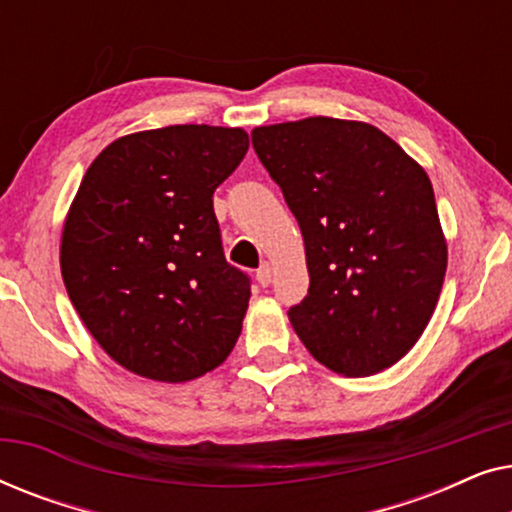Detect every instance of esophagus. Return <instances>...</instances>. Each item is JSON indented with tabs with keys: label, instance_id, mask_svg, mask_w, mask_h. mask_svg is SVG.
Segmentation results:
<instances>
[{
	"label": "esophagus",
	"instance_id": "obj_1",
	"mask_svg": "<svg viewBox=\"0 0 512 512\" xmlns=\"http://www.w3.org/2000/svg\"><path fill=\"white\" fill-rule=\"evenodd\" d=\"M256 279H258V284H261V286H268L272 282V265L263 263L256 272Z\"/></svg>",
	"mask_w": 512,
	"mask_h": 512
}]
</instances>
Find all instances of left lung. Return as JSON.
<instances>
[{"instance_id": "obj_1", "label": "left lung", "mask_w": 512, "mask_h": 512, "mask_svg": "<svg viewBox=\"0 0 512 512\" xmlns=\"http://www.w3.org/2000/svg\"><path fill=\"white\" fill-rule=\"evenodd\" d=\"M251 144L305 240L310 289L289 310L293 331L338 375L394 366L429 324L447 270L429 174L363 121L261 125Z\"/></svg>"}]
</instances>
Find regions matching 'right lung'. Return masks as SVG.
I'll return each mask as SVG.
<instances>
[{"mask_svg":"<svg viewBox=\"0 0 512 512\" xmlns=\"http://www.w3.org/2000/svg\"><path fill=\"white\" fill-rule=\"evenodd\" d=\"M247 149L242 128L167 125L118 137L83 174L62 226V279L130 373L188 382L233 352L251 289L223 256L212 195Z\"/></svg>","mask_w":512,"mask_h":512,"instance_id":"add662e5","label":"right lung"}]
</instances>
